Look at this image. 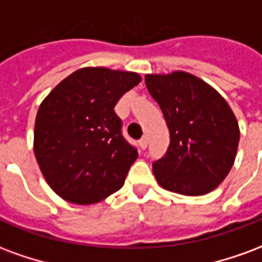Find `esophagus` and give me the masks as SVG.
I'll return each mask as SVG.
<instances>
[{"label":"esophagus","mask_w":262,"mask_h":262,"mask_svg":"<svg viewBox=\"0 0 262 262\" xmlns=\"http://www.w3.org/2000/svg\"><path fill=\"white\" fill-rule=\"evenodd\" d=\"M147 144H148V137L147 136H143L140 140H139V146H140V148H144L147 147Z\"/></svg>","instance_id":"34e87169"}]
</instances>
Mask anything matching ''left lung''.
<instances>
[{"label":"left lung","mask_w":262,"mask_h":262,"mask_svg":"<svg viewBox=\"0 0 262 262\" xmlns=\"http://www.w3.org/2000/svg\"><path fill=\"white\" fill-rule=\"evenodd\" d=\"M146 86L170 130V146L153 163L157 182L189 196L213 191L231 170L238 147L230 106L205 81L184 71L146 75Z\"/></svg>","instance_id":"left-lung-1"}]
</instances>
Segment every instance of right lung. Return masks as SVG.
I'll list each match as a JSON object with an SVG mask.
<instances>
[{
	"label": "right lung",
	"instance_id": "obj_1",
	"mask_svg": "<svg viewBox=\"0 0 262 262\" xmlns=\"http://www.w3.org/2000/svg\"><path fill=\"white\" fill-rule=\"evenodd\" d=\"M140 81L136 73L85 67L43 101L35 122V156L59 196L88 205L122 188L139 154L114 108Z\"/></svg>",
	"mask_w": 262,
	"mask_h": 262
}]
</instances>
